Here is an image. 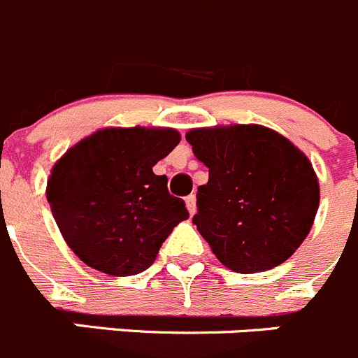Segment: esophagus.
Listing matches in <instances>:
<instances>
[{
  "label": "esophagus",
  "instance_id": "esophagus-1",
  "mask_svg": "<svg viewBox=\"0 0 358 358\" xmlns=\"http://www.w3.org/2000/svg\"><path fill=\"white\" fill-rule=\"evenodd\" d=\"M186 209H188L189 211V215H195V211H196V199H195V195H188L186 196Z\"/></svg>",
  "mask_w": 358,
  "mask_h": 358
}]
</instances>
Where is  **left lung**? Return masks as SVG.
Returning a JSON list of instances; mask_svg holds the SVG:
<instances>
[{"instance_id":"left-lung-1","label":"left lung","mask_w":358,"mask_h":358,"mask_svg":"<svg viewBox=\"0 0 358 358\" xmlns=\"http://www.w3.org/2000/svg\"><path fill=\"white\" fill-rule=\"evenodd\" d=\"M209 169L193 216L224 266L238 273L271 270L303 243L320 206L309 157L277 131L257 124L201 127L186 133Z\"/></svg>"}]
</instances>
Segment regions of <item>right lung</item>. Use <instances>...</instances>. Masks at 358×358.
Masks as SVG:
<instances>
[{
	"mask_svg": "<svg viewBox=\"0 0 358 358\" xmlns=\"http://www.w3.org/2000/svg\"><path fill=\"white\" fill-rule=\"evenodd\" d=\"M179 142L170 127H106L55 163L45 195L65 243L85 264L115 277L142 273L188 218L166 177L152 172Z\"/></svg>",
	"mask_w": 358,
	"mask_h": 358,
	"instance_id": "add662e5",
	"label": "right lung"
}]
</instances>
